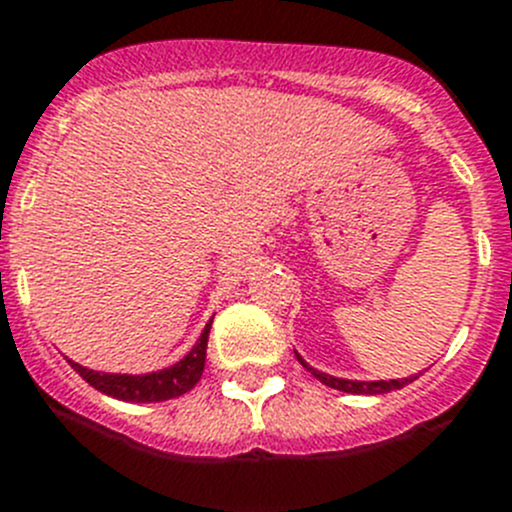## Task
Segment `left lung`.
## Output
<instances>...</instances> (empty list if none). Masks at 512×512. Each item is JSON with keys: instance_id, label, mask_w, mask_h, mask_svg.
<instances>
[{"instance_id": "left-lung-1", "label": "left lung", "mask_w": 512, "mask_h": 512, "mask_svg": "<svg viewBox=\"0 0 512 512\" xmlns=\"http://www.w3.org/2000/svg\"><path fill=\"white\" fill-rule=\"evenodd\" d=\"M295 356H298V353H295ZM298 361L310 371V374L315 376V379L321 381V384L331 386V389H338V391H348V394H386V391L401 389V386L412 384V381L417 379V376H409V379H391V381H348V379H336V376H328V374H323V371H315L313 366L305 364L300 356H298Z\"/></svg>"}]
</instances>
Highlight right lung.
I'll list each match as a JSON object with an SVG mask.
<instances>
[{"label": "right lung", "mask_w": 512, "mask_h": 512, "mask_svg": "<svg viewBox=\"0 0 512 512\" xmlns=\"http://www.w3.org/2000/svg\"><path fill=\"white\" fill-rule=\"evenodd\" d=\"M209 328H212V321L207 323V328L202 331L199 341L194 343V348L181 358L179 364L169 366V369L164 371H156V374H146V376L100 374V371H90L85 369V366L75 364V361H70V366H73V369L78 371V374L83 376L93 389L103 391V394L113 396V399H121V401L176 399V396L194 389V384L202 379L204 361H207Z\"/></svg>", "instance_id": "add662e5"}]
</instances>
